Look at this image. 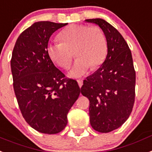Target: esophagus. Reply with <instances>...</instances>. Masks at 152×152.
<instances>
[{"label":"esophagus","instance_id":"34e87169","mask_svg":"<svg viewBox=\"0 0 152 152\" xmlns=\"http://www.w3.org/2000/svg\"><path fill=\"white\" fill-rule=\"evenodd\" d=\"M77 83H78L79 86H80V87H81V86H83V80H77Z\"/></svg>","mask_w":152,"mask_h":152}]
</instances>
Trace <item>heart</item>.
Instances as JSON below:
<instances>
[{
  "label": "heart",
  "instance_id": "1",
  "mask_svg": "<svg viewBox=\"0 0 152 152\" xmlns=\"http://www.w3.org/2000/svg\"><path fill=\"white\" fill-rule=\"evenodd\" d=\"M61 42H49L47 52L49 58L62 69L69 67L73 52L77 57L69 76L79 78L87 73L90 67L101 66L107 55V41L99 27L72 25L59 34Z\"/></svg>",
  "mask_w": 152,
  "mask_h": 152
}]
</instances>
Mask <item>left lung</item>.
Returning a JSON list of instances; mask_svg holds the SVG:
<instances>
[{"mask_svg": "<svg viewBox=\"0 0 152 152\" xmlns=\"http://www.w3.org/2000/svg\"><path fill=\"white\" fill-rule=\"evenodd\" d=\"M86 21L103 30L107 41V56L100 68L84 80L81 94L90 100L92 127L108 133L121 127L132 111L136 74L131 52L121 33L104 19Z\"/></svg>", "mask_w": 152, "mask_h": 152, "instance_id": "obj_1", "label": "left lung"}]
</instances>
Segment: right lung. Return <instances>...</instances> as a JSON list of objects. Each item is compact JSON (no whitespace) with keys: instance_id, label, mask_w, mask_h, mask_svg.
Listing matches in <instances>:
<instances>
[{"instance_id":"obj_1","label":"right lung","mask_w":152,"mask_h":152,"mask_svg":"<svg viewBox=\"0 0 152 152\" xmlns=\"http://www.w3.org/2000/svg\"><path fill=\"white\" fill-rule=\"evenodd\" d=\"M66 24L39 21L18 38L11 60L19 108L29 125L43 134H57L67 124V113L80 94L75 80L56 68L47 52L51 35Z\"/></svg>"}]
</instances>
